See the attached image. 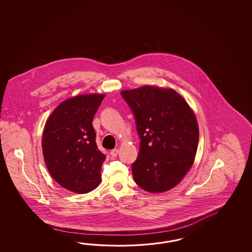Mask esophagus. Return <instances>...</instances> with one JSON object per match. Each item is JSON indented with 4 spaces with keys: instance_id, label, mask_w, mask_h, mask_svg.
Returning a JSON list of instances; mask_svg holds the SVG:
<instances>
[{
    "instance_id": "1",
    "label": "esophagus",
    "mask_w": 252,
    "mask_h": 252,
    "mask_svg": "<svg viewBox=\"0 0 252 252\" xmlns=\"http://www.w3.org/2000/svg\"><path fill=\"white\" fill-rule=\"evenodd\" d=\"M119 150L117 149H115V150H113L111 151V156L112 157H116V156L118 155Z\"/></svg>"
}]
</instances>
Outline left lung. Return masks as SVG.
I'll return each instance as SVG.
<instances>
[{
	"mask_svg": "<svg viewBox=\"0 0 252 252\" xmlns=\"http://www.w3.org/2000/svg\"><path fill=\"white\" fill-rule=\"evenodd\" d=\"M136 119L140 138L134 180L149 193L177 187L193 166L199 127L185 98L172 88L143 86L121 92Z\"/></svg>",
	"mask_w": 252,
	"mask_h": 252,
	"instance_id": "8db88e82",
	"label": "left lung"
}]
</instances>
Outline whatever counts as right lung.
I'll use <instances>...</instances> for the list:
<instances>
[{
  "label": "right lung",
  "mask_w": 252,
  "mask_h": 252,
  "mask_svg": "<svg viewBox=\"0 0 252 252\" xmlns=\"http://www.w3.org/2000/svg\"><path fill=\"white\" fill-rule=\"evenodd\" d=\"M105 94H88L59 103L43 129L42 152L48 170L62 188L75 193L101 184L106 157L97 148L93 119Z\"/></svg>",
  "instance_id": "obj_1"
}]
</instances>
